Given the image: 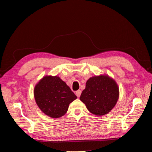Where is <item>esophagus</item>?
I'll return each mask as SVG.
<instances>
[{
  "instance_id": "1",
  "label": "esophagus",
  "mask_w": 152,
  "mask_h": 152,
  "mask_svg": "<svg viewBox=\"0 0 152 152\" xmlns=\"http://www.w3.org/2000/svg\"><path fill=\"white\" fill-rule=\"evenodd\" d=\"M75 94H76V95H77V97H78V98H79L80 96V94H81V91H80V90H78L77 91H76Z\"/></svg>"
}]
</instances>
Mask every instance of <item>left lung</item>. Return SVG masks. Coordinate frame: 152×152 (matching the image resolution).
I'll list each match as a JSON object with an SVG mask.
<instances>
[{"instance_id": "8db88e82", "label": "left lung", "mask_w": 152, "mask_h": 152, "mask_svg": "<svg viewBox=\"0 0 152 152\" xmlns=\"http://www.w3.org/2000/svg\"><path fill=\"white\" fill-rule=\"evenodd\" d=\"M118 98L117 82L111 77L104 74L91 77L87 80L80 99L91 113L101 117L109 113Z\"/></svg>"}]
</instances>
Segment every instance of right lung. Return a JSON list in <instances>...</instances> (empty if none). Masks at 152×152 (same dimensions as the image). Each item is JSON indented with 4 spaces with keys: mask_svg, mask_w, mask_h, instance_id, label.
Wrapping results in <instances>:
<instances>
[{
    "mask_svg": "<svg viewBox=\"0 0 152 152\" xmlns=\"http://www.w3.org/2000/svg\"><path fill=\"white\" fill-rule=\"evenodd\" d=\"M35 102L44 114L57 118L65 115L70 104L77 99L70 88L56 75L43 77L34 89Z\"/></svg>",
    "mask_w": 152,
    "mask_h": 152,
    "instance_id": "1",
    "label": "right lung"
}]
</instances>
